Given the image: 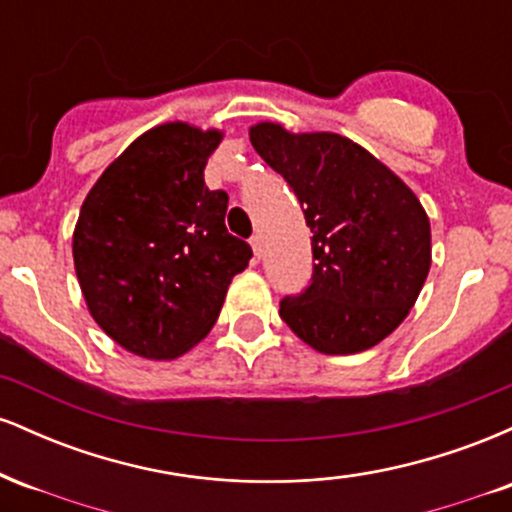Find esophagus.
<instances>
[{
    "instance_id": "obj_1",
    "label": "esophagus",
    "mask_w": 512,
    "mask_h": 512,
    "mask_svg": "<svg viewBox=\"0 0 512 512\" xmlns=\"http://www.w3.org/2000/svg\"><path fill=\"white\" fill-rule=\"evenodd\" d=\"M250 245H252V252H255V257L260 260V255H262V236H260V233H255V236L250 238Z\"/></svg>"
}]
</instances>
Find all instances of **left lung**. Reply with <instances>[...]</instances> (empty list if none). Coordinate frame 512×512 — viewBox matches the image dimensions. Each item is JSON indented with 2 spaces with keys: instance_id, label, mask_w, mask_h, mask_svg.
Listing matches in <instances>:
<instances>
[{
  "instance_id": "8db88e82",
  "label": "left lung",
  "mask_w": 512,
  "mask_h": 512,
  "mask_svg": "<svg viewBox=\"0 0 512 512\" xmlns=\"http://www.w3.org/2000/svg\"><path fill=\"white\" fill-rule=\"evenodd\" d=\"M250 142L296 192L313 233V281L281 301V320L320 354L383 342L414 308L431 269V223L419 197L342 134L257 122Z\"/></svg>"
}]
</instances>
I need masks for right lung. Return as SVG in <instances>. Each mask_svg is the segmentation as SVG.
Returning a JSON list of instances; mask_svg holds the SVG:
<instances>
[{"label":"right lung","mask_w":512,"mask_h":512,"mask_svg":"<svg viewBox=\"0 0 512 512\" xmlns=\"http://www.w3.org/2000/svg\"><path fill=\"white\" fill-rule=\"evenodd\" d=\"M221 129L151 127L103 170L74 226V269L98 327L149 361L207 337L252 250L226 231L228 195L204 185Z\"/></svg>","instance_id":"obj_1"}]
</instances>
